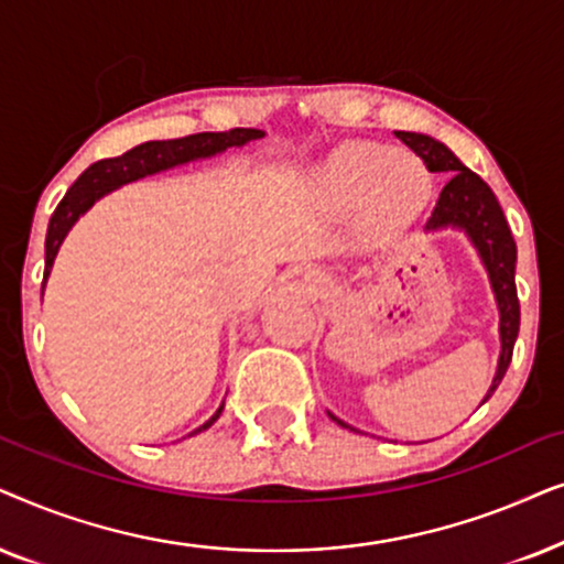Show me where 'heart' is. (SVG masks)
<instances>
[{"mask_svg": "<svg viewBox=\"0 0 564 564\" xmlns=\"http://www.w3.org/2000/svg\"><path fill=\"white\" fill-rule=\"evenodd\" d=\"M433 175L412 152L350 141L306 175L304 200L314 216L345 221L356 216L358 237L371 250L394 245L431 204Z\"/></svg>", "mask_w": 564, "mask_h": 564, "instance_id": "heart-1", "label": "heart"}]
</instances>
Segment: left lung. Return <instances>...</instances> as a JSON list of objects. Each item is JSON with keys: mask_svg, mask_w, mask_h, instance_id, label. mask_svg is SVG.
Here are the masks:
<instances>
[{"mask_svg": "<svg viewBox=\"0 0 564 564\" xmlns=\"http://www.w3.org/2000/svg\"><path fill=\"white\" fill-rule=\"evenodd\" d=\"M397 139L404 141V144L427 164V170L448 175V183L438 195V204H435L431 219L425 224V231H464L471 247L477 250L479 260H482L487 278H490L495 304H498L500 312V358L492 384L487 389L482 400L487 402L495 389H498L502 377H506L518 337V325H521V306H518L516 294L513 235H510V227L506 216H502L498 198H495V193L490 191V185H487L477 172L464 167L459 156H456L444 141L415 131H397ZM327 415L333 417L337 425L350 427L348 423H343L340 417H335L333 412H327Z\"/></svg>", "mask_w": 564, "mask_h": 564, "instance_id": "8db88e82", "label": "left lung"}]
</instances>
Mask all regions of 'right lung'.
<instances>
[{
    "label": "right lung",
    "mask_w": 564,
    "mask_h": 564,
    "mask_svg": "<svg viewBox=\"0 0 564 564\" xmlns=\"http://www.w3.org/2000/svg\"><path fill=\"white\" fill-rule=\"evenodd\" d=\"M265 137V131L260 129H231L221 133H193V137L183 139H167V141H147V144H139L129 149L126 154L112 156V160H100L82 172V175L74 180V185L66 191L62 204L56 206L54 216L48 221V235H46V273H43V289H46V281L51 275V268H54V260L58 254V247L64 245L66 235H69L74 224L79 221V216H85L89 208H93L102 195H108L118 187L137 183L141 177L156 175V172L180 167V164L208 160V156L224 154L231 147H245L254 139ZM41 289V296H43ZM224 410V402L219 410L214 412L212 417L206 420L204 425L195 427V433L212 427L216 420H219Z\"/></svg>",
    "instance_id": "right-lung-1"
}]
</instances>
